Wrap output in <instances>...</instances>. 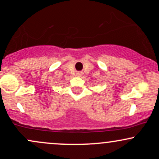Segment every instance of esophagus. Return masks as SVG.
<instances>
[{
    "label": "esophagus",
    "instance_id": "34e87169",
    "mask_svg": "<svg viewBox=\"0 0 159 159\" xmlns=\"http://www.w3.org/2000/svg\"><path fill=\"white\" fill-rule=\"evenodd\" d=\"M81 75H82L81 72H77V73H76V76H78V77H81Z\"/></svg>",
    "mask_w": 159,
    "mask_h": 159
}]
</instances>
